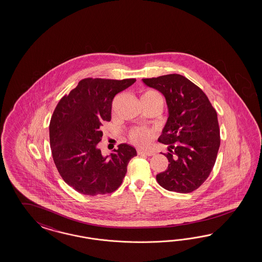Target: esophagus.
Returning a JSON list of instances; mask_svg holds the SVG:
<instances>
[{
	"label": "esophagus",
	"instance_id": "34e87169",
	"mask_svg": "<svg viewBox=\"0 0 262 262\" xmlns=\"http://www.w3.org/2000/svg\"><path fill=\"white\" fill-rule=\"evenodd\" d=\"M137 154L138 155H145V156H148V157H151L155 155V151H151V150H148V149H138L137 150Z\"/></svg>",
	"mask_w": 262,
	"mask_h": 262
}]
</instances>
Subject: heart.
Masks as SVG:
<instances>
[{"mask_svg": "<svg viewBox=\"0 0 262 262\" xmlns=\"http://www.w3.org/2000/svg\"><path fill=\"white\" fill-rule=\"evenodd\" d=\"M141 101H151V102H159V103H163L162 97L159 93L154 90H148L143 93L141 96ZM154 137V133L151 129L146 128V127H137L134 130L130 132L129 134V138L133 142L136 144H147Z\"/></svg>", "mask_w": 262, "mask_h": 262, "instance_id": "heart-1", "label": "heart"}]
</instances>
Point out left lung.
<instances>
[{"instance_id":"left-lung-1","label":"left lung","mask_w":262,"mask_h":262,"mask_svg":"<svg viewBox=\"0 0 262 262\" xmlns=\"http://www.w3.org/2000/svg\"><path fill=\"white\" fill-rule=\"evenodd\" d=\"M165 97L168 119L159 142L169 145V164L157 174L166 190L190 193L212 171L220 147L217 113L204 91L179 74L143 79Z\"/></svg>"}]
</instances>
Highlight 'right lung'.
Returning a JSON list of instances; mask_svg holds the SVG:
<instances>
[{"instance_id": "add662e5", "label": "right lung", "mask_w": 262, "mask_h": 262, "mask_svg": "<svg viewBox=\"0 0 262 262\" xmlns=\"http://www.w3.org/2000/svg\"><path fill=\"white\" fill-rule=\"evenodd\" d=\"M135 80L81 79L56 105L49 127L52 156L64 182L80 194L114 192L126 176L129 160L137 155L126 143L106 157L98 148L101 127L111 120L113 98Z\"/></svg>"}]
</instances>
